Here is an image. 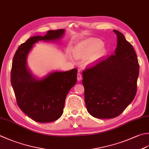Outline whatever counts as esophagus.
<instances>
[{"label":"esophagus","instance_id":"esophagus-1","mask_svg":"<svg viewBox=\"0 0 149 149\" xmlns=\"http://www.w3.org/2000/svg\"><path fill=\"white\" fill-rule=\"evenodd\" d=\"M77 80H78L79 81H80L81 79H82V76H81V75L80 73H78V74H77Z\"/></svg>","mask_w":149,"mask_h":149}]
</instances>
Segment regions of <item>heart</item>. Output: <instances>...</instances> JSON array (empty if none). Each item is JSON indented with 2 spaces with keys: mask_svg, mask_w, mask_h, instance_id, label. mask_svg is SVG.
<instances>
[{
  "mask_svg": "<svg viewBox=\"0 0 149 149\" xmlns=\"http://www.w3.org/2000/svg\"><path fill=\"white\" fill-rule=\"evenodd\" d=\"M103 42L97 39H89L82 42L74 52L78 59L88 58V63H92L103 57L106 53Z\"/></svg>",
  "mask_w": 149,
  "mask_h": 149,
  "instance_id": "1",
  "label": "heart"
}]
</instances>
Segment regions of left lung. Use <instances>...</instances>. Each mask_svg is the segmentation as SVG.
Here are the masks:
<instances>
[{"label": "left lung", "instance_id": "1", "mask_svg": "<svg viewBox=\"0 0 149 149\" xmlns=\"http://www.w3.org/2000/svg\"><path fill=\"white\" fill-rule=\"evenodd\" d=\"M113 32L118 39L114 54L83 72L86 109L96 118L117 117L137 91L139 68L136 54L123 33Z\"/></svg>", "mask_w": 149, "mask_h": 149}]
</instances>
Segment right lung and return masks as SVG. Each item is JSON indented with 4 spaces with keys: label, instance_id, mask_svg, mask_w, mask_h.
<instances>
[{
    "label": "right lung",
    "instance_id": "right-lung-1",
    "mask_svg": "<svg viewBox=\"0 0 149 149\" xmlns=\"http://www.w3.org/2000/svg\"><path fill=\"white\" fill-rule=\"evenodd\" d=\"M65 30H49L45 36H37L20 45L14 55L11 83L19 107L33 120L49 123L63 114L67 94L77 82V70L49 72L37 78L27 65L28 54L37 42L57 41Z\"/></svg>",
    "mask_w": 149,
    "mask_h": 149
}]
</instances>
